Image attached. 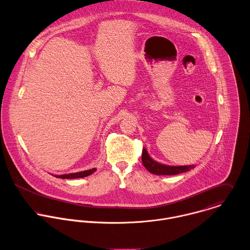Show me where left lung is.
Masks as SVG:
<instances>
[{"label": "left lung", "mask_w": 250, "mask_h": 250, "mask_svg": "<svg viewBox=\"0 0 250 250\" xmlns=\"http://www.w3.org/2000/svg\"><path fill=\"white\" fill-rule=\"evenodd\" d=\"M142 164L149 172L156 175H175L189 171L195 167L194 165L183 167H170L159 164L155 162L152 158H150L146 149H143L142 151Z\"/></svg>", "instance_id": "1"}]
</instances>
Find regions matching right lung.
<instances>
[{"mask_svg":"<svg viewBox=\"0 0 250 250\" xmlns=\"http://www.w3.org/2000/svg\"><path fill=\"white\" fill-rule=\"evenodd\" d=\"M96 171V168H91L88 170L76 172V173H70V174H63V175H55V177L62 178V179H74V178H83L85 176H88Z\"/></svg>","mask_w":250,"mask_h":250,"instance_id":"add662e5","label":"right lung"}]
</instances>
